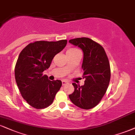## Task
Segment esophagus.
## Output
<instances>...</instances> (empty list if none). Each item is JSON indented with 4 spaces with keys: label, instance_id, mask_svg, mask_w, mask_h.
<instances>
[{
    "label": "esophagus",
    "instance_id": "34e87169",
    "mask_svg": "<svg viewBox=\"0 0 135 135\" xmlns=\"http://www.w3.org/2000/svg\"><path fill=\"white\" fill-rule=\"evenodd\" d=\"M68 84L67 81L62 80V85H66V84Z\"/></svg>",
    "mask_w": 135,
    "mask_h": 135
}]
</instances>
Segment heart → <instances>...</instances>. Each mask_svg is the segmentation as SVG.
Wrapping results in <instances>:
<instances>
[{
    "label": "heart",
    "mask_w": 135,
    "mask_h": 135,
    "mask_svg": "<svg viewBox=\"0 0 135 135\" xmlns=\"http://www.w3.org/2000/svg\"><path fill=\"white\" fill-rule=\"evenodd\" d=\"M77 51H79L77 49V48H69V49H68L67 51H66V55L73 54V53H76V52H77Z\"/></svg>",
    "instance_id": "obj_1"
}]
</instances>
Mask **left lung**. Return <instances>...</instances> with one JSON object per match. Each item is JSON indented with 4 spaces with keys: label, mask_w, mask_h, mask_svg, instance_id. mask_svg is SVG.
Listing matches in <instances>:
<instances>
[{
    "label": "left lung",
    "mask_w": 135,
    "mask_h": 135,
    "mask_svg": "<svg viewBox=\"0 0 135 135\" xmlns=\"http://www.w3.org/2000/svg\"><path fill=\"white\" fill-rule=\"evenodd\" d=\"M69 43L83 51L82 69L85 79L84 85L72 84L74 92L69 98L79 108L90 109L99 103L109 84L111 69L108 58L103 47L90 38H75L69 40Z\"/></svg>",
    "instance_id": "obj_1"
}]
</instances>
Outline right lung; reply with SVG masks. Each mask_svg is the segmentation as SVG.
<instances>
[{"label": "right lung", "mask_w": 135, "mask_h": 135, "mask_svg": "<svg viewBox=\"0 0 135 135\" xmlns=\"http://www.w3.org/2000/svg\"><path fill=\"white\" fill-rule=\"evenodd\" d=\"M66 43V40L35 41L27 45L19 54L15 79L21 95L31 106L44 109L53 103L62 83L59 80H50L43 72Z\"/></svg>", "instance_id": "1"}]
</instances>
